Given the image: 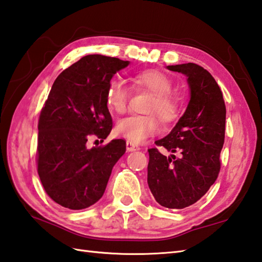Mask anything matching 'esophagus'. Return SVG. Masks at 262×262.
Returning <instances> with one entry per match:
<instances>
[{"label":"esophagus","instance_id":"34e87169","mask_svg":"<svg viewBox=\"0 0 262 262\" xmlns=\"http://www.w3.org/2000/svg\"><path fill=\"white\" fill-rule=\"evenodd\" d=\"M139 149H140V147H139L137 143L131 142V141H126V150L127 151H136V150H139Z\"/></svg>","mask_w":262,"mask_h":262}]
</instances>
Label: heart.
<instances>
[{
  "label": "heart",
  "instance_id": "heart-1",
  "mask_svg": "<svg viewBox=\"0 0 262 262\" xmlns=\"http://www.w3.org/2000/svg\"><path fill=\"white\" fill-rule=\"evenodd\" d=\"M133 86L152 95L146 108L149 115H132L122 119L115 126L117 135L135 143H140L147 138L157 135L159 123L156 116L165 125L172 124L179 119L181 104L178 96L170 90L173 82L162 71L145 70L131 77ZM107 108L115 114H123L129 104V92L119 79L111 80L105 96Z\"/></svg>",
  "mask_w": 262,
  "mask_h": 262
}]
</instances>
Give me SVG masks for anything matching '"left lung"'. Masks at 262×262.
<instances>
[{
	"instance_id": "left-lung-1",
	"label": "left lung",
	"mask_w": 262,
	"mask_h": 262,
	"mask_svg": "<svg viewBox=\"0 0 262 262\" xmlns=\"http://www.w3.org/2000/svg\"><path fill=\"white\" fill-rule=\"evenodd\" d=\"M167 69L188 77L191 98L169 135L155 142L179 157L148 149V185L159 205L183 209L200 200L220 174L226 106L220 86L206 69L195 63Z\"/></svg>"
}]
</instances>
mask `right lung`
Here are the masks:
<instances>
[{
  "mask_svg": "<svg viewBox=\"0 0 262 262\" xmlns=\"http://www.w3.org/2000/svg\"><path fill=\"white\" fill-rule=\"evenodd\" d=\"M129 61L87 55L58 74L38 120L37 172L50 198L69 209H84L103 196L125 140L87 147L89 137L104 141L113 126L106 105L112 77Z\"/></svg>",
  "mask_w": 262,
  "mask_h": 262,
  "instance_id": "right-lung-1",
  "label": "right lung"
}]
</instances>
